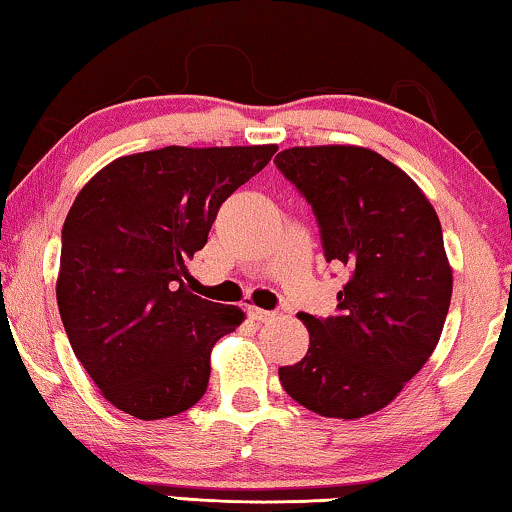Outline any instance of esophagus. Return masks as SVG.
Segmentation results:
<instances>
[{"mask_svg":"<svg viewBox=\"0 0 512 512\" xmlns=\"http://www.w3.org/2000/svg\"><path fill=\"white\" fill-rule=\"evenodd\" d=\"M247 316L251 318V321H256V323H268V321H274V318H277V311H265V309H258V307H247Z\"/></svg>","mask_w":512,"mask_h":512,"instance_id":"obj_1","label":"esophagus"}]
</instances>
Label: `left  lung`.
Wrapping results in <instances>:
<instances>
[{
	"label": "left lung",
	"instance_id": "8db88e82",
	"mask_svg": "<svg viewBox=\"0 0 512 512\" xmlns=\"http://www.w3.org/2000/svg\"><path fill=\"white\" fill-rule=\"evenodd\" d=\"M274 164L314 210L325 261L348 270L335 314H300L307 355L279 367V381L318 416H369L439 344L453 295L439 217L402 168L367 147H291Z\"/></svg>",
	"mask_w": 512,
	"mask_h": 512
}]
</instances>
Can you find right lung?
<instances>
[{
	"label": "right lung",
	"mask_w": 512,
	"mask_h": 512,
	"mask_svg": "<svg viewBox=\"0 0 512 512\" xmlns=\"http://www.w3.org/2000/svg\"><path fill=\"white\" fill-rule=\"evenodd\" d=\"M274 152L170 145L129 154L76 196L62 228L57 307L73 353L115 409L159 420L205 395L212 346L244 314L191 293L187 263L221 203Z\"/></svg>",
	"instance_id": "1"
}]
</instances>
